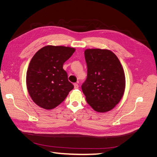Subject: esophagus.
Instances as JSON below:
<instances>
[{"mask_svg":"<svg viewBox=\"0 0 157 157\" xmlns=\"http://www.w3.org/2000/svg\"><path fill=\"white\" fill-rule=\"evenodd\" d=\"M74 88H75V89L78 88V84L77 83H75L74 84Z\"/></svg>","mask_w":157,"mask_h":157,"instance_id":"1","label":"esophagus"}]
</instances>
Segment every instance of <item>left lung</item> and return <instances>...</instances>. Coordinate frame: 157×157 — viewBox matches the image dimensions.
I'll list each match as a JSON object with an SVG mask.
<instances>
[{"label":"left lung","mask_w":157,"mask_h":157,"mask_svg":"<svg viewBox=\"0 0 157 157\" xmlns=\"http://www.w3.org/2000/svg\"><path fill=\"white\" fill-rule=\"evenodd\" d=\"M87 78L82 90L87 103L95 111H111L121 101L125 90V75L119 59L109 50L84 52Z\"/></svg>","instance_id":"obj_1"}]
</instances>
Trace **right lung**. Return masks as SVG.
<instances>
[{
	"label": "right lung",
	"mask_w": 157,
	"mask_h": 157,
	"mask_svg": "<svg viewBox=\"0 0 157 157\" xmlns=\"http://www.w3.org/2000/svg\"><path fill=\"white\" fill-rule=\"evenodd\" d=\"M75 51L70 47L46 46L33 57L27 71L26 83L30 96L37 105L54 109L73 89L63 65Z\"/></svg>",
	"instance_id": "right-lung-1"
}]
</instances>
